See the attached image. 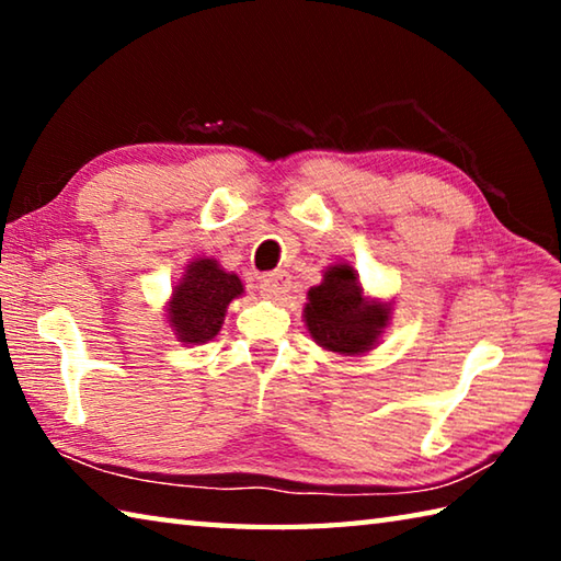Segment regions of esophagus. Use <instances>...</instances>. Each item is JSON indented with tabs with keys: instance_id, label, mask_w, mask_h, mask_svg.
<instances>
[{
	"instance_id": "34e87169",
	"label": "esophagus",
	"mask_w": 561,
	"mask_h": 561,
	"mask_svg": "<svg viewBox=\"0 0 561 561\" xmlns=\"http://www.w3.org/2000/svg\"><path fill=\"white\" fill-rule=\"evenodd\" d=\"M289 274L287 272H270L260 279V289L267 299H282L289 291Z\"/></svg>"
}]
</instances>
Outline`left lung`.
I'll list each match as a JSON object with an SVG mask.
<instances>
[{"mask_svg": "<svg viewBox=\"0 0 561 561\" xmlns=\"http://www.w3.org/2000/svg\"><path fill=\"white\" fill-rule=\"evenodd\" d=\"M304 319L319 346L351 356L374 346L388 321V307L364 299L354 267L334 264L327 270L324 282L309 289Z\"/></svg>", "mask_w": 561, "mask_h": 561, "instance_id": "left-lung-1", "label": "left lung"}]
</instances>
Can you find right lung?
<instances>
[{"label":"right lung","mask_w":561,"mask_h":561,"mask_svg":"<svg viewBox=\"0 0 561 561\" xmlns=\"http://www.w3.org/2000/svg\"><path fill=\"white\" fill-rule=\"evenodd\" d=\"M242 294L237 274L220 270L215 260H195L170 299V327L185 344H205L225 321L227 304Z\"/></svg>","instance_id":"1"}]
</instances>
